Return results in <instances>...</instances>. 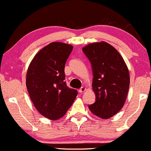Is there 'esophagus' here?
Segmentation results:
<instances>
[{"label": "esophagus", "instance_id": "34e87169", "mask_svg": "<svg viewBox=\"0 0 151 151\" xmlns=\"http://www.w3.org/2000/svg\"><path fill=\"white\" fill-rule=\"evenodd\" d=\"M86 91V88L84 87V86H82V87H81L80 89H79V91L80 93H82V92H84V91Z\"/></svg>", "mask_w": 151, "mask_h": 151}]
</instances>
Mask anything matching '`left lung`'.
Here are the masks:
<instances>
[{
	"mask_svg": "<svg viewBox=\"0 0 151 151\" xmlns=\"http://www.w3.org/2000/svg\"><path fill=\"white\" fill-rule=\"evenodd\" d=\"M82 51L91 62L96 94V101L89 109L101 119H109L125 103L130 84L128 67L119 52L106 42L89 44Z\"/></svg>",
	"mask_w": 151,
	"mask_h": 151,
	"instance_id": "left-lung-1",
	"label": "left lung"
}]
</instances>
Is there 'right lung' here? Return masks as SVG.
<instances>
[{
    "label": "right lung",
    "instance_id": "add662e5",
    "mask_svg": "<svg viewBox=\"0 0 151 151\" xmlns=\"http://www.w3.org/2000/svg\"><path fill=\"white\" fill-rule=\"evenodd\" d=\"M73 47L54 42L40 50L29 65L26 86L31 101L43 116L58 120L67 113L77 91L67 86L65 67Z\"/></svg>",
    "mask_w": 151,
    "mask_h": 151
}]
</instances>
